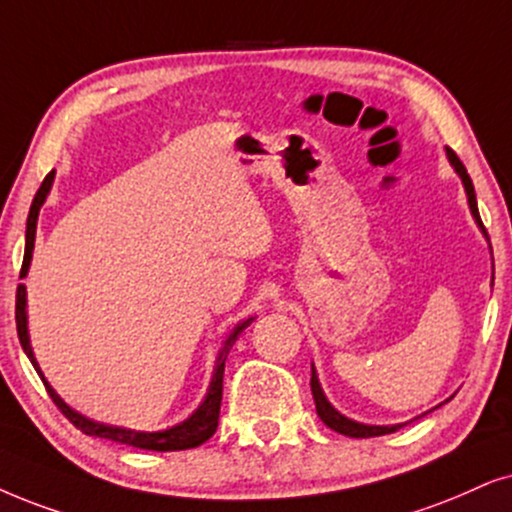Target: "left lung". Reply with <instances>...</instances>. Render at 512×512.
Listing matches in <instances>:
<instances>
[{"label":"left lung","instance_id":"obj_1","mask_svg":"<svg viewBox=\"0 0 512 512\" xmlns=\"http://www.w3.org/2000/svg\"><path fill=\"white\" fill-rule=\"evenodd\" d=\"M446 158H449V163H451V167H454V172H456L458 177H461V181H463L465 196H468L470 215H472V219H475L477 229H480L482 234H484V238H487V241H489L487 229H484V224H482V219H480V210H477L475 186H472V179H470L468 170H465V165L461 163V160H458V155H456L454 151H451V148H446ZM489 248H491V245H489ZM312 394H314V404H316V413H319V418L323 420V423L328 425V428L335 430V432H340V435L357 437V439H364V437H380V435H390V432L399 430L401 425H406V423H397V425H366V423H359V420L347 418L345 413H340V411L335 409V406L331 404V401H328L326 392H323V387H321V383H319V375H316L314 364H312ZM449 399H451V397H449ZM449 399H446V401H449ZM439 406H442V404H439ZM435 409H437V406H435ZM435 409H430V411H435Z\"/></svg>","mask_w":512,"mask_h":512}]
</instances>
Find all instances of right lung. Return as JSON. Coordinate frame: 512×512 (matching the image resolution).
<instances>
[{
    "label": "right lung",
    "mask_w": 512,
    "mask_h": 512,
    "mask_svg": "<svg viewBox=\"0 0 512 512\" xmlns=\"http://www.w3.org/2000/svg\"><path fill=\"white\" fill-rule=\"evenodd\" d=\"M54 177L56 170H51L47 177H44L40 191L35 193V200L30 205V215H28V224H25V255H23V269H21V278L28 276L30 271V262H32V250H35V234H37V217H40V210L47 200L51 186H54ZM255 321V316H248L241 323H236L231 328V333L226 335L222 349H219L217 359H215V368H212V378L208 385V392H205L203 401L198 404V409L191 413L189 418H184L181 423L172 425V428L165 430H155V432H144V430H129V428H118V425H106L99 423V420H92L87 416H82L80 411H75L73 406H68L66 401L58 397V392L49 385V380L44 378L40 364H37L35 352H32L30 345V331H28V290L21 283L16 290V328H18V340H21L23 352L28 354V359L35 366V371L40 373L44 387L54 399V404L63 411L70 423L75 425L77 430H82L84 435L92 437H101V439H111V442H120V444H129L137 446V449H148V451H184V449H196L203 442L215 435L217 423H219V406H222V380H224V364L226 357H229V349L234 347V342L238 340L245 328Z\"/></svg>",
    "instance_id": "add662e5"
}]
</instances>
